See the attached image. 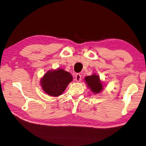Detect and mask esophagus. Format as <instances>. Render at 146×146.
Returning a JSON list of instances; mask_svg holds the SVG:
<instances>
[{"instance_id": "1", "label": "esophagus", "mask_w": 146, "mask_h": 146, "mask_svg": "<svg viewBox=\"0 0 146 146\" xmlns=\"http://www.w3.org/2000/svg\"><path fill=\"white\" fill-rule=\"evenodd\" d=\"M81 80V75L80 73H77L76 74V76H75V80L76 82H80Z\"/></svg>"}]
</instances>
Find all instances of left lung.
I'll return each mask as SVG.
<instances>
[{"instance_id": "left-lung-1", "label": "left lung", "mask_w": 146, "mask_h": 146, "mask_svg": "<svg viewBox=\"0 0 146 146\" xmlns=\"http://www.w3.org/2000/svg\"><path fill=\"white\" fill-rule=\"evenodd\" d=\"M87 83V85L91 88L92 92L94 93H99L103 90L102 83L101 82L100 77L96 74H93L91 76H88L84 78Z\"/></svg>"}]
</instances>
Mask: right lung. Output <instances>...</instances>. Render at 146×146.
<instances>
[{"label":"right lung","instance_id":"right-lung-1","mask_svg":"<svg viewBox=\"0 0 146 146\" xmlns=\"http://www.w3.org/2000/svg\"><path fill=\"white\" fill-rule=\"evenodd\" d=\"M73 77L70 73L62 69L48 71L41 79L43 91L50 96H58L65 91Z\"/></svg>","mask_w":146,"mask_h":146}]
</instances>
